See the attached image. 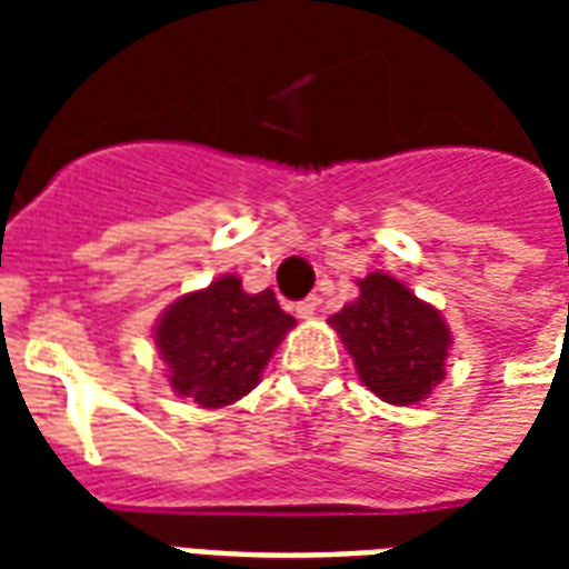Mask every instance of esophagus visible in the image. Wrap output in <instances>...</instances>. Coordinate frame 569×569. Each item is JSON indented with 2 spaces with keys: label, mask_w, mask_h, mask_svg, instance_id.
I'll use <instances>...</instances> for the list:
<instances>
[{
  "label": "esophagus",
  "mask_w": 569,
  "mask_h": 569,
  "mask_svg": "<svg viewBox=\"0 0 569 569\" xmlns=\"http://www.w3.org/2000/svg\"><path fill=\"white\" fill-rule=\"evenodd\" d=\"M319 307H321L319 295H310V298H303V301L298 303V316H301V319H312V316L319 312Z\"/></svg>",
  "instance_id": "esophagus-1"
}]
</instances>
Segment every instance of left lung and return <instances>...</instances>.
Returning a JSON list of instances; mask_svg holds the SVG:
<instances>
[{"instance_id": "left-lung-1", "label": "left lung", "mask_w": 569, "mask_h": 569, "mask_svg": "<svg viewBox=\"0 0 569 569\" xmlns=\"http://www.w3.org/2000/svg\"><path fill=\"white\" fill-rule=\"evenodd\" d=\"M357 286L360 298L330 316V328L375 396L398 407L422 401L446 375L449 325L396 277L375 271Z\"/></svg>"}]
</instances>
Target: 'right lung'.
<instances>
[{"instance_id":"obj_1","label":"right lung","mask_w":569,"mask_h":569,"mask_svg":"<svg viewBox=\"0 0 569 569\" xmlns=\"http://www.w3.org/2000/svg\"><path fill=\"white\" fill-rule=\"evenodd\" d=\"M295 319L274 292L250 295L236 274L182 295L156 325L168 380L200 407H227L248 396Z\"/></svg>"}]
</instances>
